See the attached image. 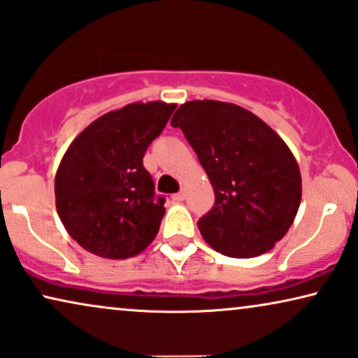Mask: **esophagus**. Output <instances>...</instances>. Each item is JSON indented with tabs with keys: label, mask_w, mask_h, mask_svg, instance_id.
Segmentation results:
<instances>
[{
	"label": "esophagus",
	"mask_w": 358,
	"mask_h": 358,
	"mask_svg": "<svg viewBox=\"0 0 358 358\" xmlns=\"http://www.w3.org/2000/svg\"><path fill=\"white\" fill-rule=\"evenodd\" d=\"M171 199H173V201H176V203L183 201V199H185V193H183V192H178V193L171 194Z\"/></svg>",
	"instance_id": "34e87169"
}]
</instances>
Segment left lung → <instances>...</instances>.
Masks as SVG:
<instances>
[{
  "mask_svg": "<svg viewBox=\"0 0 358 358\" xmlns=\"http://www.w3.org/2000/svg\"><path fill=\"white\" fill-rule=\"evenodd\" d=\"M171 126L213 185V208L198 221L204 241L236 259L273 249L301 203V173L282 137L247 109L213 99L182 104Z\"/></svg>",
  "mask_w": 358,
  "mask_h": 358,
  "instance_id": "left-lung-1",
  "label": "left lung"
}]
</instances>
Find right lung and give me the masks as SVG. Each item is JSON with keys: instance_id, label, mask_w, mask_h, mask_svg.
Listing matches in <instances>:
<instances>
[{"instance_id": "obj_1", "label": "right lung", "mask_w": 358, "mask_h": 358, "mask_svg": "<svg viewBox=\"0 0 358 358\" xmlns=\"http://www.w3.org/2000/svg\"><path fill=\"white\" fill-rule=\"evenodd\" d=\"M175 104L132 103L90 124L71 142L55 175V204L66 232L104 259H129L159 232L165 198L144 154Z\"/></svg>"}]
</instances>
